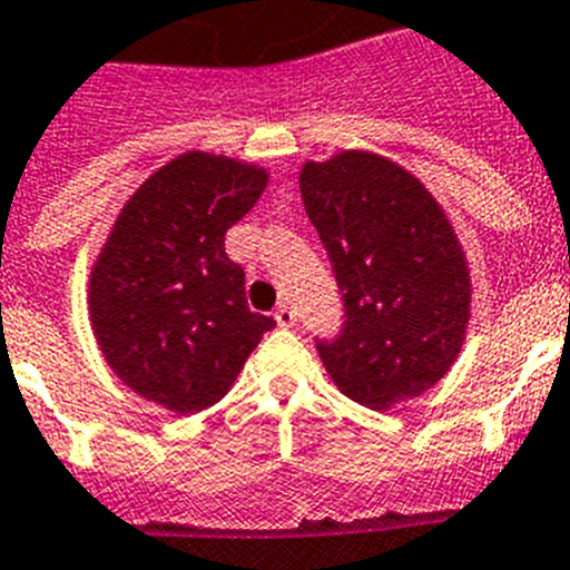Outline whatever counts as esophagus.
<instances>
[{"label":"esophagus","instance_id":"1","mask_svg":"<svg viewBox=\"0 0 570 570\" xmlns=\"http://www.w3.org/2000/svg\"><path fill=\"white\" fill-rule=\"evenodd\" d=\"M275 321H278V326H295V309L289 304H281L275 309Z\"/></svg>","mask_w":570,"mask_h":570}]
</instances>
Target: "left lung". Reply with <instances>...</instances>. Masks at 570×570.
<instances>
[{"label":"left lung","mask_w":570,"mask_h":570,"mask_svg":"<svg viewBox=\"0 0 570 570\" xmlns=\"http://www.w3.org/2000/svg\"><path fill=\"white\" fill-rule=\"evenodd\" d=\"M298 183L344 295V330L318 344L326 373L370 410L422 395L468 335L473 284L450 217L419 177L364 148L306 160Z\"/></svg>","instance_id":"left-lung-1"}]
</instances>
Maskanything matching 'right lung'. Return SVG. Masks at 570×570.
Instances as JSON below:
<instances>
[{"instance_id":"right-lung-1","label":"right lung","mask_w":570,"mask_h":570,"mask_svg":"<svg viewBox=\"0 0 570 570\" xmlns=\"http://www.w3.org/2000/svg\"><path fill=\"white\" fill-rule=\"evenodd\" d=\"M269 171L183 151L128 197L88 275V318L114 375L177 415L212 407L275 326L246 306L224 235L264 195Z\"/></svg>"}]
</instances>
